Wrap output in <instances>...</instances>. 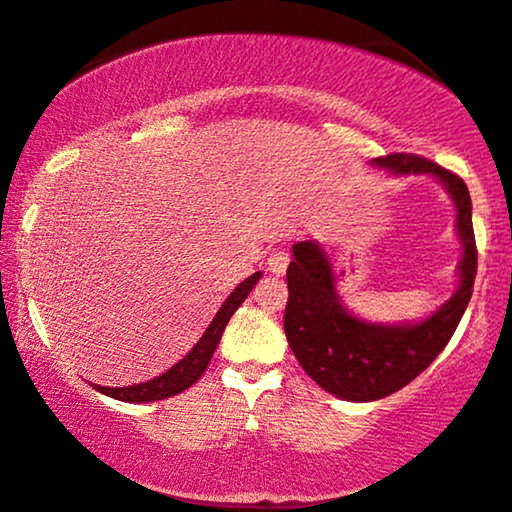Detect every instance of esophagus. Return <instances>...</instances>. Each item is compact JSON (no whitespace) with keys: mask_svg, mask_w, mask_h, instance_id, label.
I'll return each instance as SVG.
<instances>
[{"mask_svg":"<svg viewBox=\"0 0 512 512\" xmlns=\"http://www.w3.org/2000/svg\"><path fill=\"white\" fill-rule=\"evenodd\" d=\"M288 262H290V255H288V250H274L269 255V260H267V264H269V269L274 271V274H286V269H288Z\"/></svg>","mask_w":512,"mask_h":512,"instance_id":"obj_1","label":"esophagus"}]
</instances>
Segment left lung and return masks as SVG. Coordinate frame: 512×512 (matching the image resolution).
I'll return each instance as SVG.
<instances>
[{"instance_id": "obj_1", "label": "left lung", "mask_w": 512, "mask_h": 512, "mask_svg": "<svg viewBox=\"0 0 512 512\" xmlns=\"http://www.w3.org/2000/svg\"><path fill=\"white\" fill-rule=\"evenodd\" d=\"M371 165L392 174H430L456 205V234L463 255L458 288L435 314L418 323H373L349 314L342 304L331 257L316 241L293 245L288 267V304L283 326L288 345L304 373L345 401L390 397L428 368L454 335L468 307L477 274L468 186L454 172L411 153L373 158Z\"/></svg>"}]
</instances>
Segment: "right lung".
I'll return each mask as SVG.
<instances>
[{
    "label": "right lung",
    "instance_id": "add662e5",
    "mask_svg": "<svg viewBox=\"0 0 512 512\" xmlns=\"http://www.w3.org/2000/svg\"><path fill=\"white\" fill-rule=\"evenodd\" d=\"M260 276H262V271H255V274L245 278L243 283H238V286L234 288V293L226 297L222 307H219V312L215 314V319H212L208 331L203 333V338H200L196 345H193L191 352L186 354L179 364H174L170 371L158 375V378L148 380V383L129 385V387L94 385V390L106 394V397L129 401V404H148V401H160V399L174 397V394L189 390V387L196 383L200 375L205 373V368H208L212 354H215V349L219 345V340H222L226 323H229V319L234 316L236 309L241 307L245 297L250 295V290L255 288V283L260 281Z\"/></svg>",
    "mask_w": 512,
    "mask_h": 512
}]
</instances>
